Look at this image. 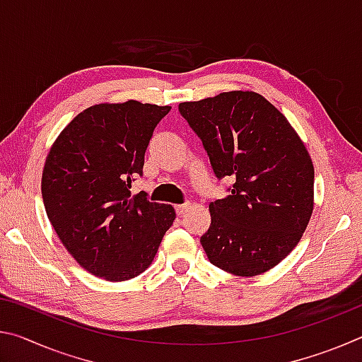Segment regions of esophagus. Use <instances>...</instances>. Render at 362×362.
Here are the masks:
<instances>
[{
    "label": "esophagus",
    "instance_id": "esophagus-1",
    "mask_svg": "<svg viewBox=\"0 0 362 362\" xmlns=\"http://www.w3.org/2000/svg\"><path fill=\"white\" fill-rule=\"evenodd\" d=\"M188 209H189V203H187V204H179V206H175V212H177V216H179V217H182L183 214H185Z\"/></svg>",
    "mask_w": 362,
    "mask_h": 362
}]
</instances>
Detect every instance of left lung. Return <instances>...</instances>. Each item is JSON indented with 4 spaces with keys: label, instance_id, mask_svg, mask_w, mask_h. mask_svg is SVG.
Returning a JSON list of instances; mask_svg holds the SVG:
<instances>
[{
    "label": "left lung",
    "instance_id": "8db88e82",
    "mask_svg": "<svg viewBox=\"0 0 362 362\" xmlns=\"http://www.w3.org/2000/svg\"><path fill=\"white\" fill-rule=\"evenodd\" d=\"M179 112L203 142L230 194L209 204L201 246L212 265L236 276L276 267L297 246L313 212L315 168L279 110L252 90H231Z\"/></svg>",
    "mask_w": 362,
    "mask_h": 362
}]
</instances>
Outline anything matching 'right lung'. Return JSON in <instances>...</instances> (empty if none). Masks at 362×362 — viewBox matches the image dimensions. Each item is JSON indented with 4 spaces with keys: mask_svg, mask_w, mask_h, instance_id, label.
Listing matches in <instances>:
<instances>
[{
    "mask_svg": "<svg viewBox=\"0 0 362 362\" xmlns=\"http://www.w3.org/2000/svg\"><path fill=\"white\" fill-rule=\"evenodd\" d=\"M169 110L137 100L93 105L70 121L49 151L41 179L47 218L94 276H139L174 222L173 206L131 193L153 131Z\"/></svg>",
    "mask_w": 362,
    "mask_h": 362,
    "instance_id": "right-lung-1",
    "label": "right lung"
}]
</instances>
